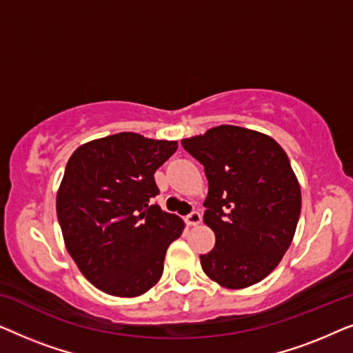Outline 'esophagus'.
Segmentation results:
<instances>
[{
	"instance_id": "1",
	"label": "esophagus",
	"mask_w": 353,
	"mask_h": 353,
	"mask_svg": "<svg viewBox=\"0 0 353 353\" xmlns=\"http://www.w3.org/2000/svg\"><path fill=\"white\" fill-rule=\"evenodd\" d=\"M185 221L190 226H196V225H199L201 223V214L199 212H196V210H192L191 214H188L186 216H185Z\"/></svg>"
}]
</instances>
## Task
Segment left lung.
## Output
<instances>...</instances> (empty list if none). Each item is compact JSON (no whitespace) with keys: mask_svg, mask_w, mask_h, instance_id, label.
Wrapping results in <instances>:
<instances>
[{"mask_svg":"<svg viewBox=\"0 0 353 353\" xmlns=\"http://www.w3.org/2000/svg\"><path fill=\"white\" fill-rule=\"evenodd\" d=\"M183 148L204 165V223L215 245L201 255L220 286L243 289L267 278L286 254L301 216V186L283 148L267 134L220 125Z\"/></svg>","mask_w":353,"mask_h":353,"instance_id":"1","label":"left lung"}]
</instances>
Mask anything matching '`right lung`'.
Wrapping results in <instances>:
<instances>
[{
    "instance_id": "obj_1",
    "label": "right lung",
    "mask_w": 353,
    "mask_h": 353,
    "mask_svg": "<svg viewBox=\"0 0 353 353\" xmlns=\"http://www.w3.org/2000/svg\"><path fill=\"white\" fill-rule=\"evenodd\" d=\"M176 148L123 132L83 144L67 162L57 220L77 267L105 294L141 296L162 276L168 245L185 223L152 204L154 173Z\"/></svg>"
}]
</instances>
